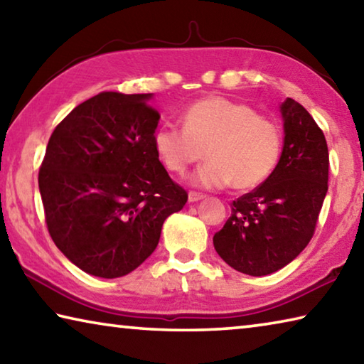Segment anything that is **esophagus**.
I'll use <instances>...</instances> for the list:
<instances>
[{
	"instance_id": "obj_1",
	"label": "esophagus",
	"mask_w": 364,
	"mask_h": 364,
	"mask_svg": "<svg viewBox=\"0 0 364 364\" xmlns=\"http://www.w3.org/2000/svg\"><path fill=\"white\" fill-rule=\"evenodd\" d=\"M204 194H200V193H196V191H191V193L188 194V199H189V202H197V200H202L204 199Z\"/></svg>"
}]
</instances>
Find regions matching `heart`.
I'll list each match as a JSON object with an SVG mask.
<instances>
[{
  "mask_svg": "<svg viewBox=\"0 0 364 364\" xmlns=\"http://www.w3.org/2000/svg\"><path fill=\"white\" fill-rule=\"evenodd\" d=\"M183 127L165 123L154 133V146L168 171L184 175L204 156L208 162L194 175L202 188L260 186L279 162V127L254 107L225 96H208L184 110Z\"/></svg>",
  "mask_w": 364,
  "mask_h": 364,
  "instance_id": "b5f03b06",
  "label": "heart"
}]
</instances>
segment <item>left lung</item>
<instances>
[{"label": "left lung", "mask_w": 364, "mask_h": 364, "mask_svg": "<svg viewBox=\"0 0 364 364\" xmlns=\"http://www.w3.org/2000/svg\"><path fill=\"white\" fill-rule=\"evenodd\" d=\"M284 146L267 181L232 202L231 217L213 236L231 268L267 276L291 263L315 234L329 178L321 128L292 97L281 104Z\"/></svg>", "instance_id": "8db88e82"}]
</instances>
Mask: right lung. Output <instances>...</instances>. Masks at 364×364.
<instances>
[{
	"instance_id": "right-lung-1",
	"label": "right lung",
	"mask_w": 364,
	"mask_h": 364,
	"mask_svg": "<svg viewBox=\"0 0 364 364\" xmlns=\"http://www.w3.org/2000/svg\"><path fill=\"white\" fill-rule=\"evenodd\" d=\"M152 95L90 97L54 128L38 186L58 249L85 273L120 278L156 250L164 221L188 193L154 146L160 114Z\"/></svg>"
}]
</instances>
